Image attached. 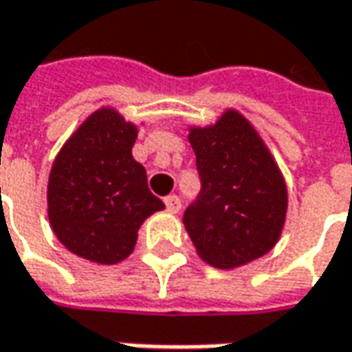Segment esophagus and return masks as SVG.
I'll list each match as a JSON object with an SVG mask.
<instances>
[{
  "instance_id": "1",
  "label": "esophagus",
  "mask_w": 352,
  "mask_h": 352,
  "mask_svg": "<svg viewBox=\"0 0 352 352\" xmlns=\"http://www.w3.org/2000/svg\"><path fill=\"white\" fill-rule=\"evenodd\" d=\"M164 205H166V209H168L170 213H178L182 207V201L178 195H168V197H164Z\"/></svg>"
}]
</instances>
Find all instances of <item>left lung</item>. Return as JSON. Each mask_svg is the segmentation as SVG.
I'll use <instances>...</instances> for the list:
<instances>
[{
  "label": "left lung",
  "mask_w": 352,
  "mask_h": 352,
  "mask_svg": "<svg viewBox=\"0 0 352 352\" xmlns=\"http://www.w3.org/2000/svg\"><path fill=\"white\" fill-rule=\"evenodd\" d=\"M201 193L184 213L197 256L217 270H236L279 242L287 182L258 129L228 108L211 126H190Z\"/></svg>",
  "instance_id": "obj_1"
}]
</instances>
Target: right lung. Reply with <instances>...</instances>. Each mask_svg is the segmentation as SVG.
Segmentation results:
<instances>
[{"instance_id": "obj_1", "label": "right lung", "mask_w": 352, "mask_h": 352, "mask_svg": "<svg viewBox=\"0 0 352 352\" xmlns=\"http://www.w3.org/2000/svg\"><path fill=\"white\" fill-rule=\"evenodd\" d=\"M139 127L112 106L94 110L63 143L48 178V219L72 254L100 265L133 252L138 232L164 204L131 148Z\"/></svg>"}]
</instances>
